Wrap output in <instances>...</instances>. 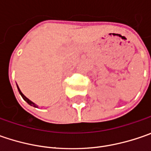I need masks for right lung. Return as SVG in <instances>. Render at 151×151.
Returning a JSON list of instances; mask_svg holds the SVG:
<instances>
[{"label":"right lung","mask_w":151,"mask_h":151,"mask_svg":"<svg viewBox=\"0 0 151 151\" xmlns=\"http://www.w3.org/2000/svg\"><path fill=\"white\" fill-rule=\"evenodd\" d=\"M17 88H18V86H17ZM18 91H19V93H20V94H21V96H22V98H23V99H24V100H25V101H26L27 102V103L29 104V105H31V106H32V107H37V105H36V104H34V103H33L32 101H30V100H29L28 98H27L26 96H24V95H23V94L22 93V91H21L20 89H19V88H18Z\"/></svg>","instance_id":"obj_1"}]
</instances>
